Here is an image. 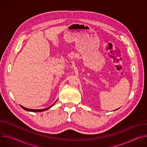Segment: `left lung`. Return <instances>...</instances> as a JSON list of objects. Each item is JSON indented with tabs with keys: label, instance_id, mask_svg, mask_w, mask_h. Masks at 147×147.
I'll return each mask as SVG.
<instances>
[{
	"label": "left lung",
	"instance_id": "8db88e82",
	"mask_svg": "<svg viewBox=\"0 0 147 147\" xmlns=\"http://www.w3.org/2000/svg\"><path fill=\"white\" fill-rule=\"evenodd\" d=\"M116 109V110H118V109Z\"/></svg>",
	"mask_w": 147,
	"mask_h": 147
}]
</instances>
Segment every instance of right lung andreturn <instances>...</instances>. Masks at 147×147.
<instances>
[{
    "instance_id": "1",
    "label": "right lung",
    "mask_w": 147,
    "mask_h": 147,
    "mask_svg": "<svg viewBox=\"0 0 147 147\" xmlns=\"http://www.w3.org/2000/svg\"><path fill=\"white\" fill-rule=\"evenodd\" d=\"M56 102H57V101H56ZM56 102H55L53 105H51L50 107H49L46 108V109H31L26 108V107L22 106V105H20V107H21L22 108H23L24 110H26V111H31V112H41V111H45V110H48V109H50L51 107H52L54 105V104L56 103Z\"/></svg>"
}]
</instances>
